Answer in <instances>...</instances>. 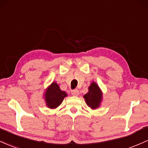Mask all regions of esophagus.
<instances>
[{
    "label": "esophagus",
    "instance_id": "1",
    "mask_svg": "<svg viewBox=\"0 0 148 148\" xmlns=\"http://www.w3.org/2000/svg\"><path fill=\"white\" fill-rule=\"evenodd\" d=\"M71 94H72L73 96H78L79 95V91L77 90V89H73V90L71 91Z\"/></svg>",
    "mask_w": 148,
    "mask_h": 148
}]
</instances>
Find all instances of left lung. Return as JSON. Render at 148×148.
<instances>
[{"mask_svg": "<svg viewBox=\"0 0 148 148\" xmlns=\"http://www.w3.org/2000/svg\"><path fill=\"white\" fill-rule=\"evenodd\" d=\"M102 97V92L100 88L94 82H92L89 87V92L84 95L86 103L92 109H96L100 106Z\"/></svg>", "mask_w": 148, "mask_h": 148, "instance_id": "1", "label": "left lung"}]
</instances>
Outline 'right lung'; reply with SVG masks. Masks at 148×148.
<instances>
[{
    "label": "right lung",
    "instance_id": "1",
    "mask_svg": "<svg viewBox=\"0 0 148 148\" xmlns=\"http://www.w3.org/2000/svg\"><path fill=\"white\" fill-rule=\"evenodd\" d=\"M45 99L46 106L49 108H56L64 101V99L67 96V94L63 92L59 88V84L54 82L46 89L44 94Z\"/></svg>",
    "mask_w": 148,
    "mask_h": 148
}]
</instances>
